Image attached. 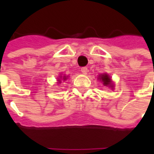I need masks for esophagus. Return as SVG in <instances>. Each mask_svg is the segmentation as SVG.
<instances>
[{"label": "esophagus", "instance_id": "34e87169", "mask_svg": "<svg viewBox=\"0 0 154 154\" xmlns=\"http://www.w3.org/2000/svg\"><path fill=\"white\" fill-rule=\"evenodd\" d=\"M81 72L83 74H87L88 72V68L87 67H83L81 68Z\"/></svg>", "mask_w": 154, "mask_h": 154}]
</instances>
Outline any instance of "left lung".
Returning a JSON list of instances; mask_svg holds the SVG:
<instances>
[{
  "instance_id": "obj_1",
  "label": "left lung",
  "mask_w": 154,
  "mask_h": 154,
  "mask_svg": "<svg viewBox=\"0 0 154 154\" xmlns=\"http://www.w3.org/2000/svg\"><path fill=\"white\" fill-rule=\"evenodd\" d=\"M100 77V79L103 82V84L105 86H110V87H113V86H111V81H110V78L109 77L108 75H106V74H103V75H101Z\"/></svg>"
}]
</instances>
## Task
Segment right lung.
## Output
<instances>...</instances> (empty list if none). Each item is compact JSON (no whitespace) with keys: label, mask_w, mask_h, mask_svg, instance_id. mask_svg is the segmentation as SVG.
<instances>
[{"label":"right lung","mask_w":154,"mask_h":154,"mask_svg":"<svg viewBox=\"0 0 154 154\" xmlns=\"http://www.w3.org/2000/svg\"><path fill=\"white\" fill-rule=\"evenodd\" d=\"M63 78H64V80H65V79H66V77H63Z\"/></svg>","instance_id":"right-lung-1"}]
</instances>
